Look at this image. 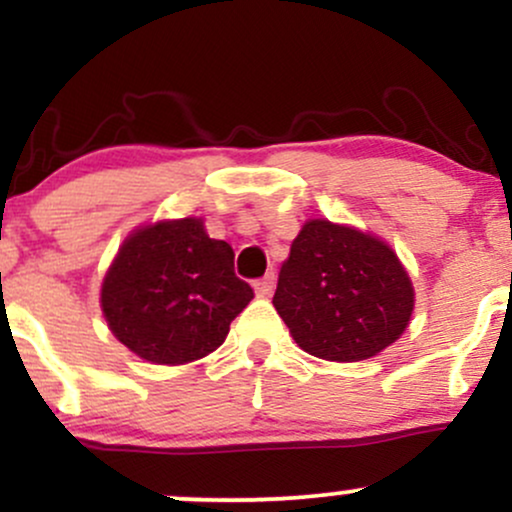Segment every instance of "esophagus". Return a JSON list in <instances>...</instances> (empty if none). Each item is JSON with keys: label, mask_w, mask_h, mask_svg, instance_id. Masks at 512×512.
I'll use <instances>...</instances> for the list:
<instances>
[{"label": "esophagus", "mask_w": 512, "mask_h": 512, "mask_svg": "<svg viewBox=\"0 0 512 512\" xmlns=\"http://www.w3.org/2000/svg\"><path fill=\"white\" fill-rule=\"evenodd\" d=\"M274 284H276V274H274V272L264 274L262 279L255 284V293H257V296H260V298H267L269 293L274 291Z\"/></svg>", "instance_id": "obj_1"}]
</instances>
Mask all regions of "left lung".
<instances>
[{"mask_svg": "<svg viewBox=\"0 0 512 512\" xmlns=\"http://www.w3.org/2000/svg\"><path fill=\"white\" fill-rule=\"evenodd\" d=\"M272 303L303 351L351 363L402 337L414 310V286L380 238L310 219L281 264Z\"/></svg>", "mask_w": 512, "mask_h": 512, "instance_id": "obj_1", "label": "left lung"}]
</instances>
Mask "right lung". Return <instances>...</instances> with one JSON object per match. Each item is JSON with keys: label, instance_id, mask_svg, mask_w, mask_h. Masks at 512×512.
Wrapping results in <instances>:
<instances>
[{"label": "right lung", "instance_id": "right-lung-1", "mask_svg": "<svg viewBox=\"0 0 512 512\" xmlns=\"http://www.w3.org/2000/svg\"><path fill=\"white\" fill-rule=\"evenodd\" d=\"M233 257L231 245L209 238L195 216L137 228L103 279L108 327L151 363L204 358L255 296L233 272Z\"/></svg>", "mask_w": 512, "mask_h": 512}]
</instances>
